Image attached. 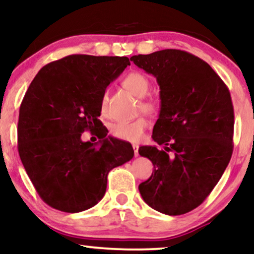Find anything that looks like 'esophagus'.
<instances>
[{
    "label": "esophagus",
    "instance_id": "34e87169",
    "mask_svg": "<svg viewBox=\"0 0 254 254\" xmlns=\"http://www.w3.org/2000/svg\"><path fill=\"white\" fill-rule=\"evenodd\" d=\"M133 149H134V154H135V156H137L139 155V144H133Z\"/></svg>",
    "mask_w": 254,
    "mask_h": 254
}]
</instances>
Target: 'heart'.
Wrapping results in <instances>:
<instances>
[{
  "label": "heart",
  "mask_w": 254,
  "mask_h": 254,
  "mask_svg": "<svg viewBox=\"0 0 254 254\" xmlns=\"http://www.w3.org/2000/svg\"><path fill=\"white\" fill-rule=\"evenodd\" d=\"M123 85L128 91L141 99V108L147 113H156L160 108L159 99L151 95H146L149 91L150 81L146 74L141 72H129L124 78ZM107 101V93L104 94L101 105L105 107ZM149 126V121L146 117H140L130 123H115L111 126V134L117 139L129 141V142H139L142 140L144 131Z\"/></svg>",
  "instance_id": "heart-1"
}]
</instances>
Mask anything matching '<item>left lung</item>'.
I'll list each match as a JSON object with an SVG mask.
<instances>
[{
	"instance_id": "left-lung-1",
	"label": "left lung",
	"mask_w": 254,
	"mask_h": 254,
	"mask_svg": "<svg viewBox=\"0 0 254 254\" xmlns=\"http://www.w3.org/2000/svg\"><path fill=\"white\" fill-rule=\"evenodd\" d=\"M130 61L153 74L160 86L153 140L164 146L139 149L154 164L151 176L139 186L140 193L156 211L183 215L205 200L231 159V95L212 67L189 52L166 49Z\"/></svg>"
}]
</instances>
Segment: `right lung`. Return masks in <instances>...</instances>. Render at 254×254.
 <instances>
[{"instance_id":"1","label":"right lung","mask_w":254,"mask_h":254,"mask_svg":"<svg viewBox=\"0 0 254 254\" xmlns=\"http://www.w3.org/2000/svg\"><path fill=\"white\" fill-rule=\"evenodd\" d=\"M130 65L127 57L71 55L43 66L23 98L18 154L39 197L64 212H80L103 198L107 175L133 159L129 143L106 137L81 141L101 127L106 87Z\"/></svg>"}]
</instances>
